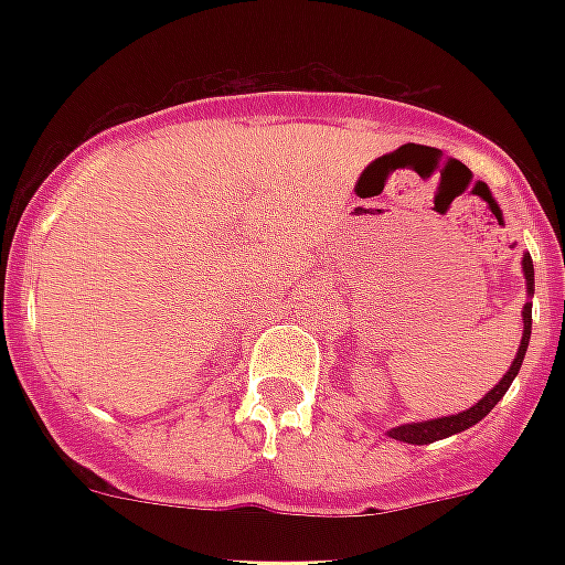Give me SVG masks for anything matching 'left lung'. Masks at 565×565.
<instances>
[{"label": "left lung", "mask_w": 565, "mask_h": 565, "mask_svg": "<svg viewBox=\"0 0 565 565\" xmlns=\"http://www.w3.org/2000/svg\"><path fill=\"white\" fill-rule=\"evenodd\" d=\"M522 273H525V284H527V296H534V260L531 255L522 257ZM522 319H525V331H522V343H519V352L510 363V370L504 372L499 384L492 386L490 393L483 395L481 402H475L469 411L455 413V416H439V419H428V422H411V425H398V428H390L386 434L393 439H402V443H411V446H428V443H437V439H446L451 434H460V430L472 428L478 422L487 416V413L501 402V395L508 393L510 384H513V377L519 375L522 370V361H525L527 343H531V301H525V308H522Z\"/></svg>", "instance_id": "1"}]
</instances>
